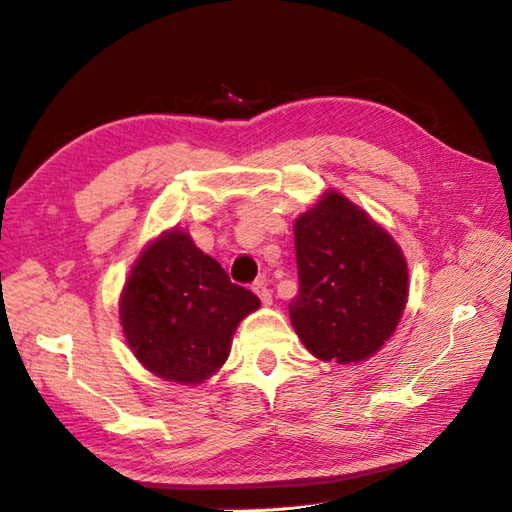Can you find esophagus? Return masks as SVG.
I'll return each instance as SVG.
<instances>
[{"label":"esophagus","mask_w":512,"mask_h":512,"mask_svg":"<svg viewBox=\"0 0 512 512\" xmlns=\"http://www.w3.org/2000/svg\"><path fill=\"white\" fill-rule=\"evenodd\" d=\"M253 292L259 296V301L264 305H270L272 303V294L268 290V285L264 281H255L253 283Z\"/></svg>","instance_id":"1"}]
</instances>
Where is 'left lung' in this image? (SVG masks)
I'll return each instance as SVG.
<instances>
[{"instance_id": "obj_1", "label": "left lung", "mask_w": 512, "mask_h": 512, "mask_svg": "<svg viewBox=\"0 0 512 512\" xmlns=\"http://www.w3.org/2000/svg\"><path fill=\"white\" fill-rule=\"evenodd\" d=\"M294 248L299 294L290 318L307 351L349 364L382 349L408 299V266L395 240L329 192L294 222Z\"/></svg>"}]
</instances>
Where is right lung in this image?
Returning <instances> with one entry per match:
<instances>
[{
	"mask_svg": "<svg viewBox=\"0 0 512 512\" xmlns=\"http://www.w3.org/2000/svg\"><path fill=\"white\" fill-rule=\"evenodd\" d=\"M257 307V296L231 283L192 237L172 231L137 259L120 316L128 347L148 371L198 384L224 364L237 323Z\"/></svg>",
	"mask_w": 512,
	"mask_h": 512,
	"instance_id": "1",
	"label": "right lung"
}]
</instances>
